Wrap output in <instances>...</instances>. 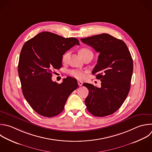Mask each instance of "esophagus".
I'll return each mask as SVG.
<instances>
[{"mask_svg": "<svg viewBox=\"0 0 152 152\" xmlns=\"http://www.w3.org/2000/svg\"><path fill=\"white\" fill-rule=\"evenodd\" d=\"M78 84L79 86H81L83 85V82H81V81H78Z\"/></svg>", "mask_w": 152, "mask_h": 152, "instance_id": "obj_1", "label": "esophagus"}]
</instances>
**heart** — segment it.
Segmentation results:
<instances>
[{
    "mask_svg": "<svg viewBox=\"0 0 152 152\" xmlns=\"http://www.w3.org/2000/svg\"><path fill=\"white\" fill-rule=\"evenodd\" d=\"M79 53H80V55L81 56V57L83 59H84L85 58H86L88 56H90V55L93 56L92 52L87 48H82V49H81L80 50ZM70 55H71V52H69V51H68L66 53H65L64 54V55L62 56L63 62H67ZM68 73L71 76H72L74 78H76L77 79H79V80L83 79L85 77L84 72L81 71L76 70V69H72V70H70L68 72Z\"/></svg>",
    "mask_w": 152,
    "mask_h": 152,
    "instance_id": "b5f03b06",
    "label": "heart"
}]
</instances>
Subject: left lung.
<instances>
[{"mask_svg":"<svg viewBox=\"0 0 152 152\" xmlns=\"http://www.w3.org/2000/svg\"><path fill=\"white\" fill-rule=\"evenodd\" d=\"M83 43L99 53L92 73L100 80L101 87L84 83L89 93L85 100L87 109L99 117L110 115L122 106L129 89L133 62L126 44L110 34L103 33L81 39Z\"/></svg>","mask_w":152,"mask_h":152,"instance_id":"obj_1","label":"left lung"}]
</instances>
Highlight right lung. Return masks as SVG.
<instances>
[{
  "label": "right lung",
  "mask_w": 152,
  "mask_h": 152,
  "mask_svg": "<svg viewBox=\"0 0 152 152\" xmlns=\"http://www.w3.org/2000/svg\"><path fill=\"white\" fill-rule=\"evenodd\" d=\"M76 45H80L76 38L48 31L40 33L24 45L18 74L23 95L38 114L48 118L59 115L69 96L78 88L77 81L70 77L61 84L52 80L54 69L62 66L64 54Z\"/></svg>",
  "instance_id": "add662e5"
}]
</instances>
